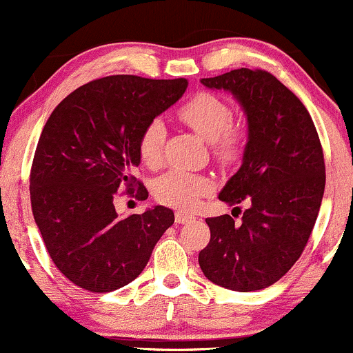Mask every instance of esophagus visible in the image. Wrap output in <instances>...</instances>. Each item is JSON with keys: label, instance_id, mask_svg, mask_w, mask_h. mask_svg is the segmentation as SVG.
<instances>
[{"label": "esophagus", "instance_id": "34e87169", "mask_svg": "<svg viewBox=\"0 0 353 353\" xmlns=\"http://www.w3.org/2000/svg\"><path fill=\"white\" fill-rule=\"evenodd\" d=\"M175 220H176V223H190V221L195 220V216L190 215V213H187V212H181V210H178V212L175 213Z\"/></svg>", "mask_w": 353, "mask_h": 353}]
</instances>
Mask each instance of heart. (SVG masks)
Listing matches in <instances>:
<instances>
[{
    "instance_id": "obj_1",
    "label": "heart",
    "mask_w": 353,
    "mask_h": 353,
    "mask_svg": "<svg viewBox=\"0 0 353 353\" xmlns=\"http://www.w3.org/2000/svg\"><path fill=\"white\" fill-rule=\"evenodd\" d=\"M178 118L193 130L201 140L213 143L215 155L228 163L239 157L241 132L228 125L232 110L221 98L212 93H196L178 108ZM166 138V128L160 120L152 121L141 133L138 152L146 166H157L161 160V150ZM212 181L207 176L193 175L185 170H172L153 183V195L170 207L190 208L200 196L210 192Z\"/></svg>"
}]
</instances>
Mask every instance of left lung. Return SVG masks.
Returning <instances> with one entry per match:
<instances>
[{
    "instance_id": "8db88e82",
    "label": "left lung",
    "mask_w": 353,
    "mask_h": 353,
    "mask_svg": "<svg viewBox=\"0 0 353 353\" xmlns=\"http://www.w3.org/2000/svg\"><path fill=\"white\" fill-rule=\"evenodd\" d=\"M200 81L232 94L247 118L241 165L219 200L250 207L240 225L230 215L207 219L212 236L198 263L220 287L262 290L294 267L314 230L325 190L322 145L302 101L267 71L240 68Z\"/></svg>"
}]
</instances>
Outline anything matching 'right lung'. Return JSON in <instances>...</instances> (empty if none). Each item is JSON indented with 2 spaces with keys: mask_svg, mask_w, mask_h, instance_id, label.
<instances>
[{
  "mask_svg": "<svg viewBox=\"0 0 353 353\" xmlns=\"http://www.w3.org/2000/svg\"><path fill=\"white\" fill-rule=\"evenodd\" d=\"M187 86L185 78L106 77L74 90L50 114L31 166V208L51 260L78 287L105 294L133 282L175 221L163 205L118 216L113 198L137 181L143 130Z\"/></svg>",
  "mask_w": 353,
  "mask_h": 353,
  "instance_id": "1",
  "label": "right lung"
}]
</instances>
